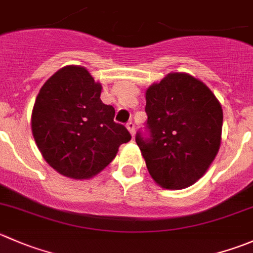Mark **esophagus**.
<instances>
[{
  "mask_svg": "<svg viewBox=\"0 0 253 253\" xmlns=\"http://www.w3.org/2000/svg\"><path fill=\"white\" fill-rule=\"evenodd\" d=\"M127 128H128V131H129V133L132 134V137L134 136V132H136V126H134V124L132 121H129V122H127Z\"/></svg>",
  "mask_w": 253,
  "mask_h": 253,
  "instance_id": "1",
  "label": "esophagus"
}]
</instances>
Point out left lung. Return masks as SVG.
Masks as SVG:
<instances>
[{"instance_id":"1","label":"left lung","mask_w":253,"mask_h":253,"mask_svg":"<svg viewBox=\"0 0 253 253\" xmlns=\"http://www.w3.org/2000/svg\"><path fill=\"white\" fill-rule=\"evenodd\" d=\"M144 132L136 133L152 178L166 189H183L204 175L221 141L222 109L200 80L168 74L146 92Z\"/></svg>"}]
</instances>
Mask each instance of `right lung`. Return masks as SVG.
<instances>
[{"label":"right lung","instance_id":"obj_1","mask_svg":"<svg viewBox=\"0 0 253 253\" xmlns=\"http://www.w3.org/2000/svg\"><path fill=\"white\" fill-rule=\"evenodd\" d=\"M101 89L85 68L69 65L49 78L37 96L33 137L44 159L63 175H95L131 139L128 129L114 121V107L100 99Z\"/></svg>","mask_w":253,"mask_h":253}]
</instances>
